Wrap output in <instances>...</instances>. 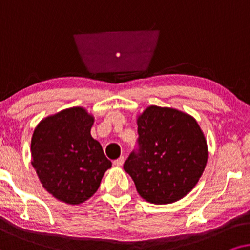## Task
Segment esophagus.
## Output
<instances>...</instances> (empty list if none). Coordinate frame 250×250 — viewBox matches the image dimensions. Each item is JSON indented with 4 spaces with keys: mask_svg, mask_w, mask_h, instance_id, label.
<instances>
[{
    "mask_svg": "<svg viewBox=\"0 0 250 250\" xmlns=\"http://www.w3.org/2000/svg\"><path fill=\"white\" fill-rule=\"evenodd\" d=\"M123 162H125V158H123V156H120L119 159H116V160H114V161H113V165L120 167V166L123 165Z\"/></svg>",
    "mask_w": 250,
    "mask_h": 250,
    "instance_id": "1",
    "label": "esophagus"
}]
</instances>
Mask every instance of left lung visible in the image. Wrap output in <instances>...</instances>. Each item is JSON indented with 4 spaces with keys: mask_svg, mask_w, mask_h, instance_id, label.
I'll return each mask as SVG.
<instances>
[{
    "mask_svg": "<svg viewBox=\"0 0 250 250\" xmlns=\"http://www.w3.org/2000/svg\"><path fill=\"white\" fill-rule=\"evenodd\" d=\"M138 148L123 165L139 195L155 205L181 200L197 185L208 160L204 132L193 116L148 106L137 118Z\"/></svg>",
    "mask_w": 250,
    "mask_h": 250,
    "instance_id": "1",
    "label": "left lung"
}]
</instances>
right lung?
I'll return each instance as SVG.
<instances>
[{"instance_id": "1", "label": "right lung", "mask_w": 250, "mask_h": 250, "mask_svg": "<svg viewBox=\"0 0 250 250\" xmlns=\"http://www.w3.org/2000/svg\"><path fill=\"white\" fill-rule=\"evenodd\" d=\"M94 116L71 107L43 119L31 143L32 165L43 188L68 205L91 198L112 167L99 142L91 137Z\"/></svg>"}]
</instances>
